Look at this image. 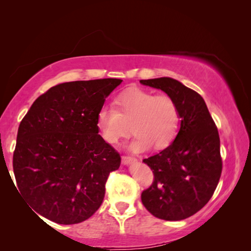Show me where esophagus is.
<instances>
[{
  "mask_svg": "<svg viewBox=\"0 0 251 251\" xmlns=\"http://www.w3.org/2000/svg\"><path fill=\"white\" fill-rule=\"evenodd\" d=\"M136 161V158H133V157H128V156H123L122 157V164L123 165H130Z\"/></svg>",
  "mask_w": 251,
  "mask_h": 251,
  "instance_id": "1",
  "label": "esophagus"
}]
</instances>
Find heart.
<instances>
[{
    "label": "heart",
    "mask_w": 251,
    "mask_h": 251,
    "mask_svg": "<svg viewBox=\"0 0 251 251\" xmlns=\"http://www.w3.org/2000/svg\"><path fill=\"white\" fill-rule=\"evenodd\" d=\"M116 108L100 107L96 124L106 143L117 145L130 133L136 137L128 145L135 154L154 146L165 150L175 141L180 126L179 108L171 96L156 95L143 90H131L117 97Z\"/></svg>",
    "instance_id": "obj_1"
}]
</instances>
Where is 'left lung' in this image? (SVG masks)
Wrapping results in <instances>:
<instances>
[{"label":"left lung","instance_id":"obj_1","mask_svg":"<svg viewBox=\"0 0 251 251\" xmlns=\"http://www.w3.org/2000/svg\"><path fill=\"white\" fill-rule=\"evenodd\" d=\"M141 84L166 93L180 114L175 141L143 160L155 179L142 193V202L159 219H186L209 201L218 185L223 169L218 129L202 97L179 80L159 77L142 79Z\"/></svg>","mask_w":251,"mask_h":251}]
</instances>
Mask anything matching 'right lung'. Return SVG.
Wrapping results in <instances>:
<instances>
[{"label":"right lung","instance_id":"right-lung-1","mask_svg":"<svg viewBox=\"0 0 251 251\" xmlns=\"http://www.w3.org/2000/svg\"><path fill=\"white\" fill-rule=\"evenodd\" d=\"M122 82L58 84L34 101L21 122L13 155L16 190L44 218L78 224L100 207L121 156L99 134L96 117Z\"/></svg>","mask_w":251,"mask_h":251}]
</instances>
